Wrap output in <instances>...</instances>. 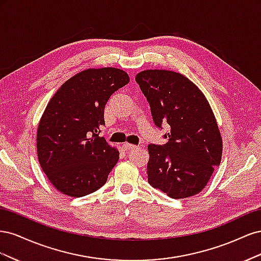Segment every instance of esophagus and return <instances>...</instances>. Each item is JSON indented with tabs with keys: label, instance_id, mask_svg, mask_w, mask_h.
<instances>
[{
	"label": "esophagus",
	"instance_id": "obj_1",
	"mask_svg": "<svg viewBox=\"0 0 261 261\" xmlns=\"http://www.w3.org/2000/svg\"><path fill=\"white\" fill-rule=\"evenodd\" d=\"M135 148H137V146H136V145L128 144V143L124 144V149H125V150H133V149H135Z\"/></svg>",
	"mask_w": 261,
	"mask_h": 261
}]
</instances>
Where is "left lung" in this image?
<instances>
[{"label": "left lung", "instance_id": "8db88e82", "mask_svg": "<svg viewBox=\"0 0 261 261\" xmlns=\"http://www.w3.org/2000/svg\"><path fill=\"white\" fill-rule=\"evenodd\" d=\"M156 127L168 123V143L148 146V181L171 198L200 193L222 156V138L210 105L187 77L147 69L136 75Z\"/></svg>", "mask_w": 261, "mask_h": 261}]
</instances>
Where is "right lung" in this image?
Masks as SVG:
<instances>
[{"label":"right lung","instance_id":"add662e5","mask_svg":"<svg viewBox=\"0 0 261 261\" xmlns=\"http://www.w3.org/2000/svg\"><path fill=\"white\" fill-rule=\"evenodd\" d=\"M129 83L124 70L90 68L69 78L46 106L37 130L40 167L62 194L82 197L103 186L120 152L100 137L112 93Z\"/></svg>","mask_w":261,"mask_h":261}]
</instances>
